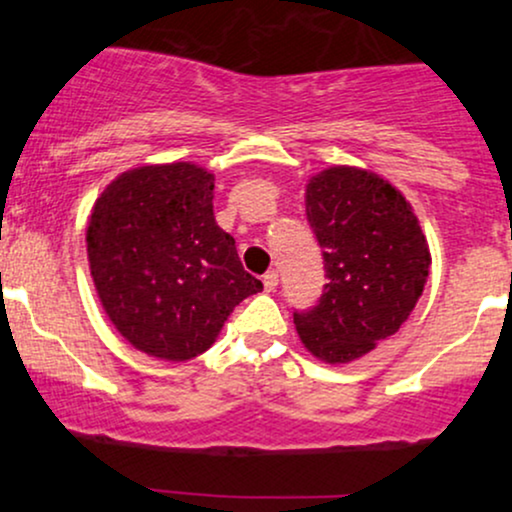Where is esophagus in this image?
Here are the masks:
<instances>
[{
    "label": "esophagus",
    "mask_w": 512,
    "mask_h": 512,
    "mask_svg": "<svg viewBox=\"0 0 512 512\" xmlns=\"http://www.w3.org/2000/svg\"><path fill=\"white\" fill-rule=\"evenodd\" d=\"M262 284H264V291H274L276 286H279V274L267 272L262 276Z\"/></svg>",
    "instance_id": "34e87169"
}]
</instances>
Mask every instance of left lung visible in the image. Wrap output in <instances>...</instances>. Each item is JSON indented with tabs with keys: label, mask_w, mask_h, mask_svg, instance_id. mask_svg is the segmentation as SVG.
<instances>
[{
	"label": "left lung",
	"mask_w": 512,
	"mask_h": 512,
	"mask_svg": "<svg viewBox=\"0 0 512 512\" xmlns=\"http://www.w3.org/2000/svg\"><path fill=\"white\" fill-rule=\"evenodd\" d=\"M305 214L327 284L317 305L296 310L293 322L310 354L349 363L407 322L426 286L431 252L411 204L370 170L332 166L313 175Z\"/></svg>",
	"instance_id": "obj_1"
}]
</instances>
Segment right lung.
<instances>
[{"label":"right lung","mask_w":512,"mask_h":512,"mask_svg":"<svg viewBox=\"0 0 512 512\" xmlns=\"http://www.w3.org/2000/svg\"><path fill=\"white\" fill-rule=\"evenodd\" d=\"M214 175L195 163L122 173L96 199L86 250L105 313L134 349L190 361L262 289L214 219Z\"/></svg>","instance_id":"right-lung-1"}]
</instances>
